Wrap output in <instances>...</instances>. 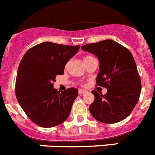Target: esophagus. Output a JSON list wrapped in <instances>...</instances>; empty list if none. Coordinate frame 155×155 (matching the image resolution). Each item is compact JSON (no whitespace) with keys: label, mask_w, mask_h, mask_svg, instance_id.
Returning a JSON list of instances; mask_svg holds the SVG:
<instances>
[{"label":"esophagus","mask_w":155,"mask_h":155,"mask_svg":"<svg viewBox=\"0 0 155 155\" xmlns=\"http://www.w3.org/2000/svg\"><path fill=\"white\" fill-rule=\"evenodd\" d=\"M86 93H87V91H85V90H79V94L80 95H82L83 94H86Z\"/></svg>","instance_id":"obj_1"}]
</instances>
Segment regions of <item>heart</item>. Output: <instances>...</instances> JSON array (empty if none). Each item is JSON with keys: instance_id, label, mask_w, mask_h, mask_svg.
<instances>
[{"instance_id": "1", "label": "heart", "mask_w": 155, "mask_h": 155, "mask_svg": "<svg viewBox=\"0 0 155 155\" xmlns=\"http://www.w3.org/2000/svg\"><path fill=\"white\" fill-rule=\"evenodd\" d=\"M88 57H89V56H88ZM86 58H87V57H86Z\"/></svg>"}]
</instances>
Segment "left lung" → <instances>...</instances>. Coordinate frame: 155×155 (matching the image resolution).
<instances>
[{
    "label": "left lung",
    "mask_w": 155,
    "mask_h": 155,
    "mask_svg": "<svg viewBox=\"0 0 155 155\" xmlns=\"http://www.w3.org/2000/svg\"><path fill=\"white\" fill-rule=\"evenodd\" d=\"M81 49L98 58L100 70L97 85L107 88L104 95L92 91V116L108 124L125 119L135 107L141 91L140 77L131 52L112 40L85 44Z\"/></svg>",
    "instance_id": "1"
}]
</instances>
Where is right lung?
<instances>
[{"instance_id":"obj_1","label":"right lung","mask_w":155,"mask_h":155,"mask_svg":"<svg viewBox=\"0 0 155 155\" xmlns=\"http://www.w3.org/2000/svg\"><path fill=\"white\" fill-rule=\"evenodd\" d=\"M79 47L44 42L28 50L20 61L16 97L30 120L41 127L61 124L71 112L78 90L68 88L60 93L53 83L56 76L64 74L65 64Z\"/></svg>"}]
</instances>
